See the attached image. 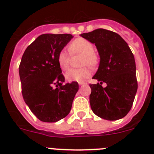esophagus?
Instances as JSON below:
<instances>
[{"label":"esophagus","instance_id":"obj_1","mask_svg":"<svg viewBox=\"0 0 154 154\" xmlns=\"http://www.w3.org/2000/svg\"><path fill=\"white\" fill-rule=\"evenodd\" d=\"M79 85H87L86 82H79Z\"/></svg>","mask_w":154,"mask_h":154}]
</instances>
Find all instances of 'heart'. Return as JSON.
Instances as JSON below:
<instances>
[{
    "label": "heart",
    "mask_w": 154,
    "mask_h": 154,
    "mask_svg": "<svg viewBox=\"0 0 154 154\" xmlns=\"http://www.w3.org/2000/svg\"><path fill=\"white\" fill-rule=\"evenodd\" d=\"M69 51L71 54H83L82 65L95 66L98 63V57L94 53V45L92 42L82 38H78L71 42L69 45ZM70 56L65 51L62 50L58 55V63L62 70H67L69 67ZM91 75V70L89 67L81 69H72L65 74L69 81L82 82Z\"/></svg>",
    "instance_id": "1"
}]
</instances>
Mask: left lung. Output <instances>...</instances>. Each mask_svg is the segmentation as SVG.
Listing matches in <instances>:
<instances>
[{
    "label": "left lung",
    "mask_w": 154,
    "mask_h": 154,
    "mask_svg": "<svg viewBox=\"0 0 154 154\" xmlns=\"http://www.w3.org/2000/svg\"><path fill=\"white\" fill-rule=\"evenodd\" d=\"M80 35L95 44L100 57L99 69L92 77L100 83L89 84L92 112L106 120L122 119L131 109L138 88L133 54L113 31L99 28ZM103 82L107 83L105 88Z\"/></svg>",
    "instance_id": "8db88e82"
}]
</instances>
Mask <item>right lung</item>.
<instances>
[{
  "instance_id": "right-lung-1",
  "label": "right lung",
  "mask_w": 154,
  "mask_h": 154,
  "mask_svg": "<svg viewBox=\"0 0 154 154\" xmlns=\"http://www.w3.org/2000/svg\"><path fill=\"white\" fill-rule=\"evenodd\" d=\"M73 36L70 34H44L24 51L19 65L21 92L28 106L39 120L55 123L70 112L77 82L63 84L65 77L58 55Z\"/></svg>"
}]
</instances>
